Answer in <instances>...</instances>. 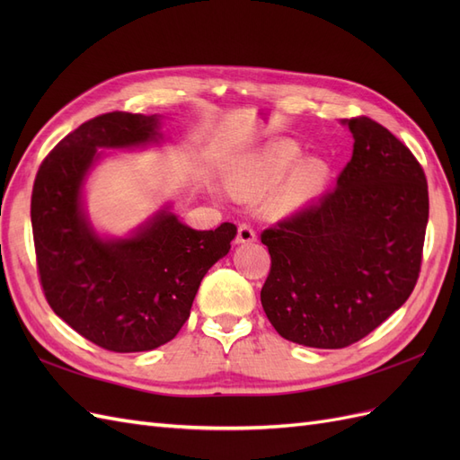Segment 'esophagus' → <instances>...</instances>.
Wrapping results in <instances>:
<instances>
[{
    "label": "esophagus",
    "mask_w": 460,
    "mask_h": 460,
    "mask_svg": "<svg viewBox=\"0 0 460 460\" xmlns=\"http://www.w3.org/2000/svg\"><path fill=\"white\" fill-rule=\"evenodd\" d=\"M257 240V232L253 230V226L249 225V222H242V225L238 226V238H235V242L238 243H252Z\"/></svg>",
    "instance_id": "1"
}]
</instances>
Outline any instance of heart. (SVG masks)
Listing matches in <instances>:
<instances>
[{
	"label": "heart",
	"mask_w": 460,
	"mask_h": 460,
	"mask_svg": "<svg viewBox=\"0 0 460 460\" xmlns=\"http://www.w3.org/2000/svg\"><path fill=\"white\" fill-rule=\"evenodd\" d=\"M301 155V149L294 142H278L253 155L245 157L234 166L228 176V188L238 198H259L269 193ZM326 178L323 161L309 159L296 166L288 182L278 191L276 207L291 211L307 201L320 190Z\"/></svg>",
	"instance_id": "heart-1"
}]
</instances>
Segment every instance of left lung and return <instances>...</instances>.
Returning a JSON list of instances; mask_svg holds the SVG:
<instances>
[{
    "mask_svg": "<svg viewBox=\"0 0 460 460\" xmlns=\"http://www.w3.org/2000/svg\"><path fill=\"white\" fill-rule=\"evenodd\" d=\"M343 124L355 144L336 188L261 234L270 253L262 309L282 338L316 349L357 343L409 299L428 225L412 151L368 117Z\"/></svg>",
    "mask_w": 460,
    "mask_h": 460,
    "instance_id": "1",
    "label": "left lung"
}]
</instances>
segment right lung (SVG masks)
Here are the masks:
<instances>
[{
	"label": "right lung",
	"instance_id": "1",
	"mask_svg": "<svg viewBox=\"0 0 460 460\" xmlns=\"http://www.w3.org/2000/svg\"><path fill=\"white\" fill-rule=\"evenodd\" d=\"M157 115L113 111L66 134L41 161L31 201L36 267L49 307L82 338L115 353L155 349L190 316L207 270L228 253L235 225L193 230L163 211L128 240L103 242L80 208L97 147L159 137Z\"/></svg>",
	"mask_w": 460,
	"mask_h": 460
}]
</instances>
